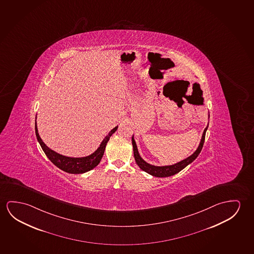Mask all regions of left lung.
<instances>
[{"label": "left lung", "instance_id": "8db88e82", "mask_svg": "<svg viewBox=\"0 0 254 254\" xmlns=\"http://www.w3.org/2000/svg\"><path fill=\"white\" fill-rule=\"evenodd\" d=\"M208 119H209V113H208ZM207 127H208V123H207L206 128L204 129V131H203L202 136H201V139H200V141H199L198 148H197L194 152L191 154V156H188V157L185 158L182 161H180V162H178L177 164H171V165H164V166L153 165V164H148L146 161L143 160V158L141 157L140 153L138 151L136 142L134 141V137H133V136H132V144H133V156H134V159H135L137 165L142 171H144L145 172H147L148 174L154 176V177H157V178H165V177L175 175L178 172H180L184 168H186L188 164L192 163L197 158V156H199V153H200L201 149H202L203 144H204L205 135H206Z\"/></svg>", "mask_w": 254, "mask_h": 254}]
</instances>
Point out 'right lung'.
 I'll list each match as a JSON object with an SVG mask.
<instances>
[{
    "label": "right lung",
    "instance_id": "1",
    "mask_svg": "<svg viewBox=\"0 0 254 254\" xmlns=\"http://www.w3.org/2000/svg\"><path fill=\"white\" fill-rule=\"evenodd\" d=\"M36 120H37V116H36ZM36 120V136H37L38 141L43 149L44 152L49 158V160L55 164V166H57L59 169L63 170L64 172L71 173V174H82V173H85V172H89L90 170L95 168L100 163L101 158L104 156L106 144L109 141L110 137L112 136L118 129V127H115L114 128L112 129L109 133L104 138V140L102 141L99 147L92 154H90L89 156H82V157H70V156H63L59 153L55 152V150L48 148L47 145L44 143L42 139L39 136Z\"/></svg>",
    "mask_w": 254,
    "mask_h": 254
}]
</instances>
